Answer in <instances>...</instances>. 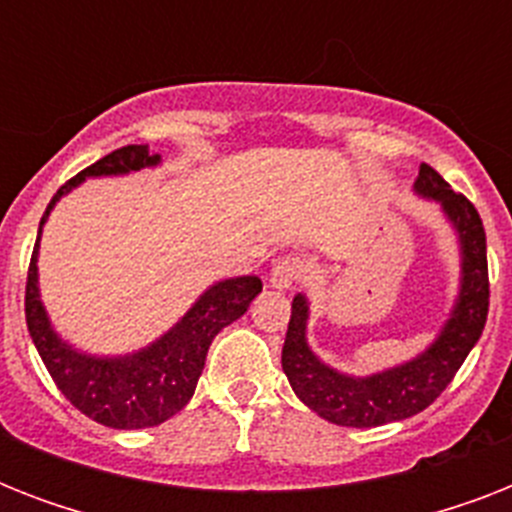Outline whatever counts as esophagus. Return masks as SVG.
Segmentation results:
<instances>
[{
	"label": "esophagus",
	"instance_id": "34e87169",
	"mask_svg": "<svg viewBox=\"0 0 512 512\" xmlns=\"http://www.w3.org/2000/svg\"><path fill=\"white\" fill-rule=\"evenodd\" d=\"M300 273H303V263L297 260V257H284L279 263L273 265L271 271V287L284 292V289H292L300 279Z\"/></svg>",
	"mask_w": 512,
	"mask_h": 512
}]
</instances>
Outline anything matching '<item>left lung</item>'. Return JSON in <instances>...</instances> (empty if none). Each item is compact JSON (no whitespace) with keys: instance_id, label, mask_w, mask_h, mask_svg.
<instances>
[{"instance_id":"obj_1","label":"left lung","mask_w":512,"mask_h":512,"mask_svg":"<svg viewBox=\"0 0 512 512\" xmlns=\"http://www.w3.org/2000/svg\"><path fill=\"white\" fill-rule=\"evenodd\" d=\"M414 191L422 199L438 201L446 220L460 239L462 276L454 308L438 337L420 356L390 366L377 374L350 377L327 366L308 345V297L295 295L289 316L287 340L281 350V366L289 385L308 409L324 420L345 428H377L420 414L430 406L468 358L484 332L489 313V265H486V233L478 209L462 193L452 191L433 167L420 164Z\"/></svg>"}]
</instances>
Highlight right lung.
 <instances>
[{"label":"right lung","instance_id":"add662e5","mask_svg":"<svg viewBox=\"0 0 512 512\" xmlns=\"http://www.w3.org/2000/svg\"><path fill=\"white\" fill-rule=\"evenodd\" d=\"M162 156L151 154L148 146H124L90 164L66 185L47 204L36 233L34 255L28 265L26 281V324L47 372L71 401L90 420L116 430L154 428L170 420L188 401H191L196 382L201 377L207 350L223 327L233 324L247 313L249 303L263 292V281L257 276H236V279L217 281L191 305V311L177 321L170 332L146 348L127 353V356H90L60 340L52 329L42 297H39V273L36 255L42 225L47 223L52 207L60 196L74 191L87 177L130 175L143 167H156Z\"/></svg>","mask_w":512,"mask_h":512}]
</instances>
